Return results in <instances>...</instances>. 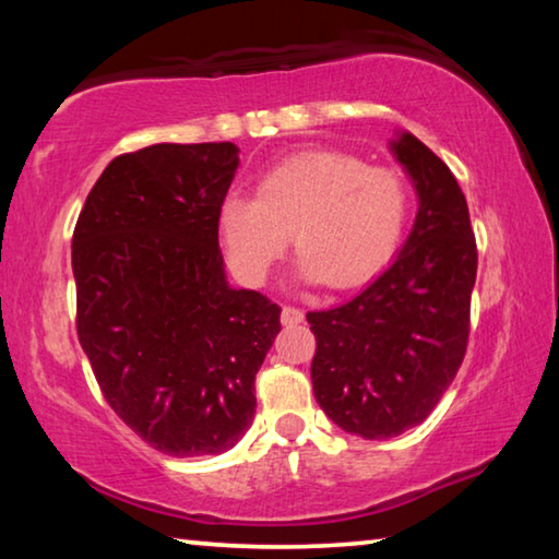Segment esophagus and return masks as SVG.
I'll list each match as a JSON object with an SVG mask.
<instances>
[{"label":"esophagus","instance_id":"1","mask_svg":"<svg viewBox=\"0 0 559 559\" xmlns=\"http://www.w3.org/2000/svg\"><path fill=\"white\" fill-rule=\"evenodd\" d=\"M302 310L300 308H293V306H283V310H281V323L283 325H298V323H302Z\"/></svg>","mask_w":559,"mask_h":559}]
</instances>
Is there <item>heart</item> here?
<instances>
[{"instance_id": "b5f03b06", "label": "heart", "mask_w": 559, "mask_h": 559, "mask_svg": "<svg viewBox=\"0 0 559 559\" xmlns=\"http://www.w3.org/2000/svg\"><path fill=\"white\" fill-rule=\"evenodd\" d=\"M409 192L382 167L337 150H306L261 175L257 197L231 192L216 229L231 271L261 286L288 246L300 253L296 278L347 290L374 278L402 241Z\"/></svg>"}]
</instances>
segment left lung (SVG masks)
<instances>
[{
  "mask_svg": "<svg viewBox=\"0 0 559 559\" xmlns=\"http://www.w3.org/2000/svg\"><path fill=\"white\" fill-rule=\"evenodd\" d=\"M419 210L396 259L359 296L308 313L310 380L340 429L382 441L421 424L466 355L478 253L456 177L412 132L390 140Z\"/></svg>",
  "mask_w": 559,
  "mask_h": 559,
  "instance_id": "obj_1",
  "label": "left lung"
}]
</instances>
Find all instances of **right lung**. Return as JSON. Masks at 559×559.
<instances>
[{"label": "right lung", "mask_w": 559, "mask_h": 559, "mask_svg": "<svg viewBox=\"0 0 559 559\" xmlns=\"http://www.w3.org/2000/svg\"><path fill=\"white\" fill-rule=\"evenodd\" d=\"M234 143H157L112 159L73 231L79 340L108 404L167 456H216L251 427L281 308L231 288L216 210Z\"/></svg>", "instance_id": "1"}]
</instances>
